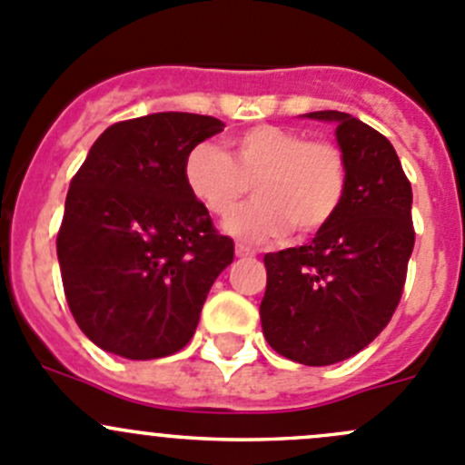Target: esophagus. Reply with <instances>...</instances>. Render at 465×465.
I'll return each mask as SVG.
<instances>
[{
  "label": "esophagus",
  "mask_w": 465,
  "mask_h": 465,
  "mask_svg": "<svg viewBox=\"0 0 465 465\" xmlns=\"http://www.w3.org/2000/svg\"><path fill=\"white\" fill-rule=\"evenodd\" d=\"M236 256L238 259H250V256H254V250H250L245 245H236Z\"/></svg>",
  "instance_id": "obj_1"
}]
</instances>
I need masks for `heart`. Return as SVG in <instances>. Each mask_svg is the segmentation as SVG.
Returning a JSON list of instances; mask_svg holds the SVG:
<instances>
[{"label":"heart","mask_w":465,"mask_h":465,"mask_svg":"<svg viewBox=\"0 0 465 465\" xmlns=\"http://www.w3.org/2000/svg\"><path fill=\"white\" fill-rule=\"evenodd\" d=\"M229 156L200 143L183 159L188 193L215 218H229L254 186V204L224 229L242 242H268L288 229L309 236L336 215L347 188V163L336 145L300 132L259 124L229 138Z\"/></svg>","instance_id":"1"}]
</instances>
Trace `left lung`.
Here are the masks:
<instances>
[{
    "label": "left lung",
    "mask_w": 465,
    "mask_h": 465,
    "mask_svg": "<svg viewBox=\"0 0 465 465\" xmlns=\"http://www.w3.org/2000/svg\"><path fill=\"white\" fill-rule=\"evenodd\" d=\"M304 118L336 124L347 188L336 215L302 247L263 256L261 327L274 352L331 366L371 345L402 297L411 259V183L389 138L341 111Z\"/></svg>",
    "instance_id": "8db88e82"
}]
</instances>
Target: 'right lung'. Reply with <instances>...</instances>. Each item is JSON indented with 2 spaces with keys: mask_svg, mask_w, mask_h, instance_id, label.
I'll list each match as a JSON object with an SVG mask.
<instances>
[{
  "mask_svg": "<svg viewBox=\"0 0 465 465\" xmlns=\"http://www.w3.org/2000/svg\"><path fill=\"white\" fill-rule=\"evenodd\" d=\"M223 129L177 111L118 123L72 179L58 265L76 324L106 352L134 361L179 352L233 261V241L183 183L188 152Z\"/></svg>",
  "mask_w": 465,
  "mask_h": 465,
  "instance_id": "obj_1",
  "label": "right lung"
}]
</instances>
